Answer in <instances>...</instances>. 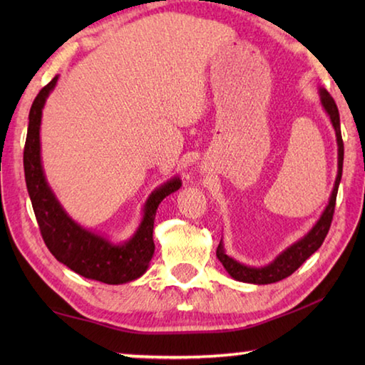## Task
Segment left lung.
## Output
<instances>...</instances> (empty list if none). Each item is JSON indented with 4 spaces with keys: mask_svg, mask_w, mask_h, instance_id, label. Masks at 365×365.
I'll return each instance as SVG.
<instances>
[{
    "mask_svg": "<svg viewBox=\"0 0 365 365\" xmlns=\"http://www.w3.org/2000/svg\"><path fill=\"white\" fill-rule=\"evenodd\" d=\"M320 100H322L324 108L330 115L333 127H335L336 141H338V175H336L335 188H333L329 206H327L322 217L319 219L316 227H314L304 238L299 240V242L294 243L293 246H289V248L287 251H283L274 262L265 265V267L256 269V267H248V265L240 264L235 261V259L228 257L225 255V251L222 250V245H219L215 255H217L219 261L235 280L245 282V283H257V285H267V283H275L287 279V277H289L293 272H296L301 267L302 262H304L307 257H311L314 252L322 246L327 233L330 230L333 214H335L338 185H339V180H341L344 146H343L341 130H339V113H338L335 100H333L327 90H320Z\"/></svg>",
    "mask_w": 365,
    "mask_h": 365,
    "instance_id": "1",
    "label": "left lung"
}]
</instances>
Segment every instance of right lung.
Listing matches in <instances>:
<instances>
[{
    "mask_svg": "<svg viewBox=\"0 0 365 365\" xmlns=\"http://www.w3.org/2000/svg\"><path fill=\"white\" fill-rule=\"evenodd\" d=\"M56 82L58 77H54L36 95L30 108L29 130L24 146L26 183L43 242L59 262L85 279H93L108 285L138 279L145 274L154 252L153 228L159 202L180 188L182 183L178 178H174L154 191L146 201L143 222L133 238L125 245H110L108 240L85 230L67 217L48 187L40 160L41 109Z\"/></svg>",
    "mask_w": 365,
    "mask_h": 365,
    "instance_id": "right-lung-1",
    "label": "right lung"
}]
</instances>
